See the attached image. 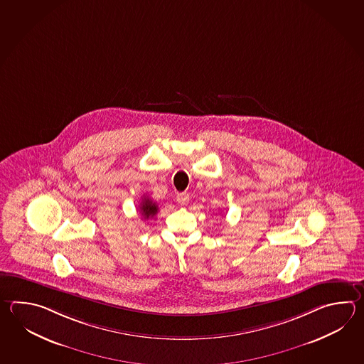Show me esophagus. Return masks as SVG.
<instances>
[{"mask_svg": "<svg viewBox=\"0 0 364 364\" xmlns=\"http://www.w3.org/2000/svg\"><path fill=\"white\" fill-rule=\"evenodd\" d=\"M176 200H178V203L180 205H186L188 202H189V194L188 193H178V196H176Z\"/></svg>", "mask_w": 364, "mask_h": 364, "instance_id": "34e87169", "label": "esophagus"}]
</instances>
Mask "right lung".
<instances>
[{"mask_svg":"<svg viewBox=\"0 0 364 364\" xmlns=\"http://www.w3.org/2000/svg\"><path fill=\"white\" fill-rule=\"evenodd\" d=\"M140 211L145 219H149V218L156 216L158 213V206L149 197H145L140 203Z\"/></svg>","mask_w":364,"mask_h":364,"instance_id":"right-lung-1","label":"right lung"}]
</instances>
